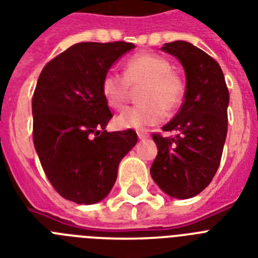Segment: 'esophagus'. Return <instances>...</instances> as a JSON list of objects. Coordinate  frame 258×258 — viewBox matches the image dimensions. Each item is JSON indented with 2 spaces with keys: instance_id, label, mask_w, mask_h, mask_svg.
I'll return each instance as SVG.
<instances>
[{
  "instance_id": "obj_1",
  "label": "esophagus",
  "mask_w": 258,
  "mask_h": 258,
  "mask_svg": "<svg viewBox=\"0 0 258 258\" xmlns=\"http://www.w3.org/2000/svg\"><path fill=\"white\" fill-rule=\"evenodd\" d=\"M138 138H139L140 140H143L146 139V138H148V134L144 133V131H139V133H138Z\"/></svg>"
}]
</instances>
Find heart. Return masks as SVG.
Returning a JSON list of instances; mask_svg holds the SVG:
<instances>
[{
  "label": "heart",
  "instance_id": "b5f03b06",
  "mask_svg": "<svg viewBox=\"0 0 258 258\" xmlns=\"http://www.w3.org/2000/svg\"><path fill=\"white\" fill-rule=\"evenodd\" d=\"M139 90L142 104L130 107L115 123L119 128L143 130L160 123L165 110L173 111L183 102L185 85L172 70L167 58L158 54L139 53L130 56L123 68V75L116 71L104 74L100 91L108 107L122 110L128 102L131 89Z\"/></svg>",
  "mask_w": 258,
  "mask_h": 258
}]
</instances>
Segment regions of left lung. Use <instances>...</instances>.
<instances>
[{
  "label": "left lung",
  "instance_id": "1",
  "mask_svg": "<svg viewBox=\"0 0 258 258\" xmlns=\"http://www.w3.org/2000/svg\"><path fill=\"white\" fill-rule=\"evenodd\" d=\"M162 50L180 60L187 82L179 112L163 127L177 135H152L158 155L151 176L171 198L190 199L208 187L219 168L228 131L229 91L220 64L192 43L169 42Z\"/></svg>",
  "mask_w": 258,
  "mask_h": 258
}]
</instances>
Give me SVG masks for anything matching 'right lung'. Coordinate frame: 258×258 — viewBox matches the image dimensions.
Segmentation results:
<instances>
[{"mask_svg":"<svg viewBox=\"0 0 258 258\" xmlns=\"http://www.w3.org/2000/svg\"><path fill=\"white\" fill-rule=\"evenodd\" d=\"M127 42L75 43L46 64L31 100L33 142L46 176L77 204L103 200L119 163L138 142L134 130L107 133L112 118L100 83L124 53Z\"/></svg>","mask_w":258,"mask_h":258,"instance_id":"right-lung-1","label":"right lung"}]
</instances>
